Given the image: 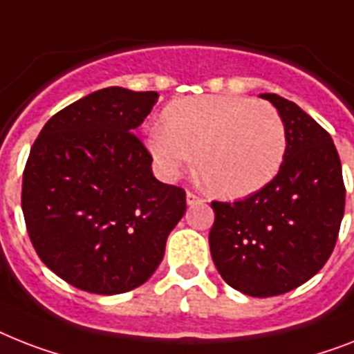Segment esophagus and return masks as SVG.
Returning <instances> with one entry per match:
<instances>
[{
  "instance_id": "esophagus-1",
  "label": "esophagus",
  "mask_w": 354,
  "mask_h": 354,
  "mask_svg": "<svg viewBox=\"0 0 354 354\" xmlns=\"http://www.w3.org/2000/svg\"><path fill=\"white\" fill-rule=\"evenodd\" d=\"M200 202H203V198L200 196V194H196V192H187V203H189V205H194V203H200Z\"/></svg>"
}]
</instances>
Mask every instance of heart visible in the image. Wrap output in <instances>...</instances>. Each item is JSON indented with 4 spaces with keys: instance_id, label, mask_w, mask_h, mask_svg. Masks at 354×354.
Listing matches in <instances>:
<instances>
[{
    "instance_id": "obj_1",
    "label": "heart",
    "mask_w": 354,
    "mask_h": 354,
    "mask_svg": "<svg viewBox=\"0 0 354 354\" xmlns=\"http://www.w3.org/2000/svg\"><path fill=\"white\" fill-rule=\"evenodd\" d=\"M163 127H152L147 149L169 178L191 165L209 189L227 198L260 191L287 154V129L271 103L243 96H192L169 103Z\"/></svg>"
}]
</instances>
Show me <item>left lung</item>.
Listing matches in <instances>:
<instances>
[{
  "instance_id": "obj_1",
  "label": "left lung",
  "mask_w": 354,
  "mask_h": 354,
  "mask_svg": "<svg viewBox=\"0 0 354 354\" xmlns=\"http://www.w3.org/2000/svg\"><path fill=\"white\" fill-rule=\"evenodd\" d=\"M287 129L278 174L238 202H212L211 257L223 280L249 297L283 295L326 266L338 240L346 185L335 143L297 103L261 94Z\"/></svg>"
}]
</instances>
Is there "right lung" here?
I'll return each instance as SVG.
<instances>
[{
    "instance_id": "obj_1",
    "label": "right lung",
    "mask_w": 354,
    "mask_h": 354,
    "mask_svg": "<svg viewBox=\"0 0 354 354\" xmlns=\"http://www.w3.org/2000/svg\"><path fill=\"white\" fill-rule=\"evenodd\" d=\"M154 91L107 87L56 112L23 171L21 209L37 257L82 291L120 295L147 281L185 214L182 187L158 182L134 134Z\"/></svg>"
}]
</instances>
